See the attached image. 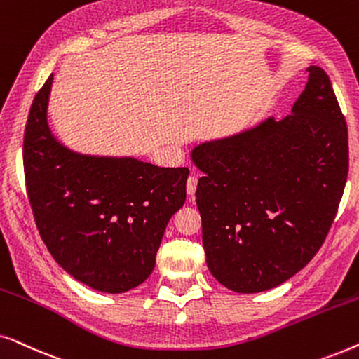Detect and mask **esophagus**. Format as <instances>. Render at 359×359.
<instances>
[{
	"instance_id": "esophagus-1",
	"label": "esophagus",
	"mask_w": 359,
	"mask_h": 359,
	"mask_svg": "<svg viewBox=\"0 0 359 359\" xmlns=\"http://www.w3.org/2000/svg\"><path fill=\"white\" fill-rule=\"evenodd\" d=\"M196 186H198V176L193 173L188 178V183H186V191H188L189 196H193L196 193Z\"/></svg>"
}]
</instances>
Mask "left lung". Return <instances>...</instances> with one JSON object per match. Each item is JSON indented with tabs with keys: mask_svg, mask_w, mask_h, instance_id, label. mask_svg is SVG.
Segmentation results:
<instances>
[{
	"mask_svg": "<svg viewBox=\"0 0 359 359\" xmlns=\"http://www.w3.org/2000/svg\"><path fill=\"white\" fill-rule=\"evenodd\" d=\"M291 116L268 117L191 151L203 171L196 204L209 271L230 291L273 289L306 266L337 215L348 176V129L320 67Z\"/></svg>",
	"mask_w": 359,
	"mask_h": 359,
	"instance_id": "8db88e82",
	"label": "left lung"
}]
</instances>
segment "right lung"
<instances>
[{
	"label": "right lung",
	"instance_id": "obj_1",
	"mask_svg": "<svg viewBox=\"0 0 359 359\" xmlns=\"http://www.w3.org/2000/svg\"><path fill=\"white\" fill-rule=\"evenodd\" d=\"M53 75L34 97L24 175L39 233L53 259L91 289L130 291L155 268L165 229L186 201L188 168L67 149L47 122Z\"/></svg>",
	"mask_w": 359,
	"mask_h": 359
}]
</instances>
